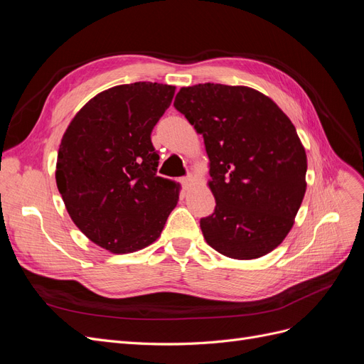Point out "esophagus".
Returning a JSON list of instances; mask_svg holds the SVG:
<instances>
[{
	"mask_svg": "<svg viewBox=\"0 0 364 364\" xmlns=\"http://www.w3.org/2000/svg\"><path fill=\"white\" fill-rule=\"evenodd\" d=\"M181 182H182V185H183V188L188 190V188H191V185H193V182H194V178H193V176H186V178H183Z\"/></svg>",
	"mask_w": 364,
	"mask_h": 364,
	"instance_id": "obj_1",
	"label": "esophagus"
}]
</instances>
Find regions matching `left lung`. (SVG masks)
I'll use <instances>...</instances> for the list:
<instances>
[{
    "label": "left lung",
    "instance_id": "left-lung-1",
    "mask_svg": "<svg viewBox=\"0 0 364 364\" xmlns=\"http://www.w3.org/2000/svg\"><path fill=\"white\" fill-rule=\"evenodd\" d=\"M174 107L203 136L215 199L200 220L206 243L234 259L277 249L306 190V153L296 127L270 97L249 86L181 87Z\"/></svg>",
    "mask_w": 364,
    "mask_h": 364
}]
</instances>
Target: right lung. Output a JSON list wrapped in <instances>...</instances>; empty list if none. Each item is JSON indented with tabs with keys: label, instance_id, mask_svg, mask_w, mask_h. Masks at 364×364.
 <instances>
[{
	"label": "right lung",
	"instance_id": "right-lung-1",
	"mask_svg": "<svg viewBox=\"0 0 364 364\" xmlns=\"http://www.w3.org/2000/svg\"><path fill=\"white\" fill-rule=\"evenodd\" d=\"M171 85H118L91 98L65 130L56 183L65 208L92 243L130 253L156 241L181 183L156 176L151 130L171 105Z\"/></svg>",
	"mask_w": 364,
	"mask_h": 364
}]
</instances>
